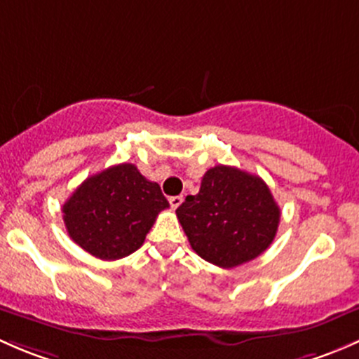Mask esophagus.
Instances as JSON below:
<instances>
[{
  "label": "esophagus",
  "mask_w": 359,
  "mask_h": 359,
  "mask_svg": "<svg viewBox=\"0 0 359 359\" xmlns=\"http://www.w3.org/2000/svg\"><path fill=\"white\" fill-rule=\"evenodd\" d=\"M181 202H183V197L181 195H176V197H169V204H171L172 209H178L181 205Z\"/></svg>",
  "instance_id": "obj_1"
}]
</instances>
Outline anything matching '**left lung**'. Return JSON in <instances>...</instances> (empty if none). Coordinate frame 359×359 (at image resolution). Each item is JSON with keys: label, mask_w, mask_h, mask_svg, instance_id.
<instances>
[{"label": "left lung", "mask_w": 359, "mask_h": 359, "mask_svg": "<svg viewBox=\"0 0 359 359\" xmlns=\"http://www.w3.org/2000/svg\"><path fill=\"white\" fill-rule=\"evenodd\" d=\"M191 249L219 268H235L261 256L275 238L280 207L259 176L231 165H214L197 195L176 209Z\"/></svg>", "instance_id": "1"}]
</instances>
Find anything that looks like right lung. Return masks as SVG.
Listing matches in <instances>:
<instances>
[{"mask_svg": "<svg viewBox=\"0 0 359 359\" xmlns=\"http://www.w3.org/2000/svg\"><path fill=\"white\" fill-rule=\"evenodd\" d=\"M161 187L135 164H117L90 176L62 207L67 233L91 256L116 261L129 256L168 209Z\"/></svg>", "mask_w": 359, "mask_h": 359, "instance_id": "add662e5", "label": "right lung"}]
</instances>
